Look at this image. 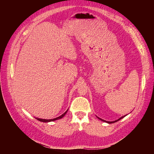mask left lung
I'll return each instance as SVG.
<instances>
[{
    "mask_svg": "<svg viewBox=\"0 0 154 154\" xmlns=\"http://www.w3.org/2000/svg\"><path fill=\"white\" fill-rule=\"evenodd\" d=\"M127 115V114H126ZM126 115H124V116H122V117H120V119H119L118 120H114V121H111V122H110V121H106V120H103V119H100V118H99L98 116H97L98 119H99V120H100L101 121H103V122H106V123H108V124H112V123H114V122H116L117 121H119V120H121L122 119H123L124 117H125Z\"/></svg>",
    "mask_w": 154,
    "mask_h": 154,
    "instance_id": "1",
    "label": "left lung"
}]
</instances>
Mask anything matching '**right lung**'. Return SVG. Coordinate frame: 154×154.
<instances>
[{"label": "right lung", "instance_id": "obj_1", "mask_svg": "<svg viewBox=\"0 0 154 154\" xmlns=\"http://www.w3.org/2000/svg\"><path fill=\"white\" fill-rule=\"evenodd\" d=\"M67 111H68V109H67L66 111H65V112L63 114H61V116H58V117H57V118H55V119H38V118H35V119H36L40 121V122H52V121H55V120H57L62 119V118H63V117L65 115V114H66Z\"/></svg>", "mask_w": 154, "mask_h": 154}]
</instances>
